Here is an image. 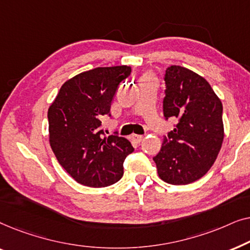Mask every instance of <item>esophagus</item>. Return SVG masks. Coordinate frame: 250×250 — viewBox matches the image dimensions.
<instances>
[{"label":"esophagus","mask_w":250,"mask_h":250,"mask_svg":"<svg viewBox=\"0 0 250 250\" xmlns=\"http://www.w3.org/2000/svg\"><path fill=\"white\" fill-rule=\"evenodd\" d=\"M131 139H132L133 142L140 143L143 140V136L142 135H139V134H132L131 135Z\"/></svg>","instance_id":"1"}]
</instances>
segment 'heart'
Masks as SVG:
<instances>
[{
	"instance_id": "1",
	"label": "heart",
	"mask_w": 250,
	"mask_h": 250,
	"mask_svg": "<svg viewBox=\"0 0 250 250\" xmlns=\"http://www.w3.org/2000/svg\"><path fill=\"white\" fill-rule=\"evenodd\" d=\"M145 78H148V77H145Z\"/></svg>"
}]
</instances>
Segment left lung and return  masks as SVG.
<instances>
[{"mask_svg": "<svg viewBox=\"0 0 250 250\" xmlns=\"http://www.w3.org/2000/svg\"><path fill=\"white\" fill-rule=\"evenodd\" d=\"M164 117L177 124L164 136L153 157L160 179L174 186L189 184L206 174L224 138L223 105L204 77L180 66L165 70Z\"/></svg>", "mask_w": 250, "mask_h": 250, "instance_id": "obj_1", "label": "left lung"}]
</instances>
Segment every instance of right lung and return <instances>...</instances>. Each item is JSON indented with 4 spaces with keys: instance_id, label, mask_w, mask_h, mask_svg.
I'll return each instance as SVG.
<instances>
[{
    "instance_id": "1",
    "label": "right lung",
    "mask_w": 250,
    "mask_h": 250,
    "mask_svg": "<svg viewBox=\"0 0 250 250\" xmlns=\"http://www.w3.org/2000/svg\"><path fill=\"white\" fill-rule=\"evenodd\" d=\"M131 67H99L84 71L61 86L47 111L50 145L66 172L83 186L101 188L122 179L126 157L134 151L117 132L107 136L101 119L110 116L118 85Z\"/></svg>"
}]
</instances>
